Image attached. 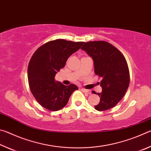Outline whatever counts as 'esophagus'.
<instances>
[{"label": "esophagus", "mask_w": 151, "mask_h": 151, "mask_svg": "<svg viewBox=\"0 0 151 151\" xmlns=\"http://www.w3.org/2000/svg\"><path fill=\"white\" fill-rule=\"evenodd\" d=\"M81 91L83 92V93H88V94H91V93L90 92L89 90H87V89H85V88H82Z\"/></svg>", "instance_id": "34e87169"}]
</instances>
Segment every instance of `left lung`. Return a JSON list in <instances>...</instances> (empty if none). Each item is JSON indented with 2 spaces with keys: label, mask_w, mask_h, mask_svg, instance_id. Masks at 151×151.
Masks as SVG:
<instances>
[{
  "label": "left lung",
  "mask_w": 151,
  "mask_h": 151,
  "mask_svg": "<svg viewBox=\"0 0 151 151\" xmlns=\"http://www.w3.org/2000/svg\"><path fill=\"white\" fill-rule=\"evenodd\" d=\"M81 49L93 58L95 75L102 78L100 86L103 90L97 93L100 103L94 108L99 111L112 108L123 98L129 85L126 59L116 47L105 41L85 42Z\"/></svg>",
  "instance_id": "8db88e82"
}]
</instances>
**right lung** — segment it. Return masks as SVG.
<instances>
[{
    "instance_id": "add662e5",
    "label": "right lung",
    "mask_w": 151,
    "mask_h": 151,
    "mask_svg": "<svg viewBox=\"0 0 151 151\" xmlns=\"http://www.w3.org/2000/svg\"><path fill=\"white\" fill-rule=\"evenodd\" d=\"M83 43L57 39L45 43L33 54L28 66V80L33 96L44 108L59 111L66 105L73 92L78 89L73 84L64 85L55 77L65 67L68 57Z\"/></svg>"
}]
</instances>
